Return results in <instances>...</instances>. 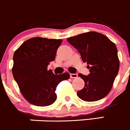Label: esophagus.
Listing matches in <instances>:
<instances>
[{"instance_id": "1", "label": "esophagus", "mask_w": 130, "mask_h": 130, "mask_svg": "<svg viewBox=\"0 0 130 130\" xmlns=\"http://www.w3.org/2000/svg\"><path fill=\"white\" fill-rule=\"evenodd\" d=\"M78 77L77 73H70V77L71 78H77Z\"/></svg>"}]
</instances>
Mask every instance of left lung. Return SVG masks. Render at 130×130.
<instances>
[{"label":"left lung","mask_w":130,"mask_h":130,"mask_svg":"<svg viewBox=\"0 0 130 130\" xmlns=\"http://www.w3.org/2000/svg\"><path fill=\"white\" fill-rule=\"evenodd\" d=\"M68 42L77 50L90 69L88 75L78 73L84 87L77 91L80 99L87 102L99 101L111 90L119 70L117 49L106 36L95 31L68 38Z\"/></svg>","instance_id":"8db88e82"}]
</instances>
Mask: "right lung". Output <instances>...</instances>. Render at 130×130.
Returning <instances> with one entry per match:
<instances>
[{"instance_id": "obj_1", "label": "right lung", "mask_w": 130, "mask_h": 130, "mask_svg": "<svg viewBox=\"0 0 130 130\" xmlns=\"http://www.w3.org/2000/svg\"><path fill=\"white\" fill-rule=\"evenodd\" d=\"M61 39L31 38L25 41L13 55L12 73L21 93L30 104L47 106L57 99L58 84L70 78L68 73L54 75L47 66L55 59Z\"/></svg>"}]
</instances>
